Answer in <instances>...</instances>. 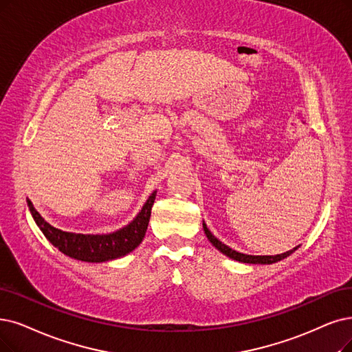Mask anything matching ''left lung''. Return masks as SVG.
Segmentation results:
<instances>
[{"instance_id":"8db88e82","label":"left lung","mask_w":352,"mask_h":352,"mask_svg":"<svg viewBox=\"0 0 352 352\" xmlns=\"http://www.w3.org/2000/svg\"><path fill=\"white\" fill-rule=\"evenodd\" d=\"M202 227H204V231H205V234H206V236H208V240L210 241V244H212L217 250H219V251L222 252V254H225V256L232 258V260H235V261H240V263H248V264H273V263H277V261H280V260H283V258L289 257V256L292 254V252H294V251H296V250L299 248V245H298V247H294L293 250H289V251H286V252H282V254H276V256H250V254H243V252H238V251L230 248L228 245H225L223 243H221V241L218 240V238L208 230L205 221L202 222Z\"/></svg>"}]
</instances>
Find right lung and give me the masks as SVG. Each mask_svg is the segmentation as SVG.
<instances>
[{
	"mask_svg": "<svg viewBox=\"0 0 352 352\" xmlns=\"http://www.w3.org/2000/svg\"><path fill=\"white\" fill-rule=\"evenodd\" d=\"M156 193L157 192L154 190L148 196L143 208L130 223L109 234H76L62 231L46 222L29 198H27V205H29L37 227L63 254L87 263H104L127 256L142 244L148 227L151 206L156 199Z\"/></svg>",
	"mask_w": 352,
	"mask_h": 352,
	"instance_id": "right-lung-1",
	"label": "right lung"
}]
</instances>
